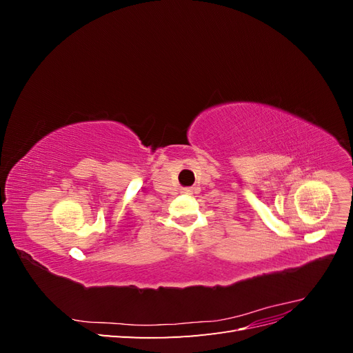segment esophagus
Returning a JSON list of instances; mask_svg holds the SVG:
<instances>
[{
	"label": "esophagus",
	"mask_w": 353,
	"mask_h": 353,
	"mask_svg": "<svg viewBox=\"0 0 353 353\" xmlns=\"http://www.w3.org/2000/svg\"><path fill=\"white\" fill-rule=\"evenodd\" d=\"M191 191H193V190H191L190 187H187V188H183V193H185V194H190Z\"/></svg>",
	"instance_id": "esophagus-1"
}]
</instances>
